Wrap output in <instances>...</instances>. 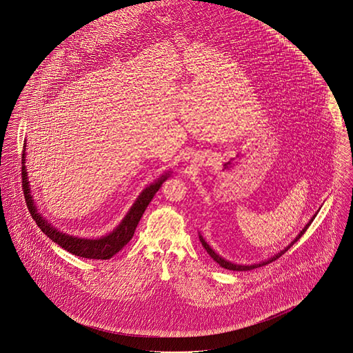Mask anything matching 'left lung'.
Masks as SVG:
<instances>
[{"label": "left lung", "mask_w": 353, "mask_h": 353, "mask_svg": "<svg viewBox=\"0 0 353 353\" xmlns=\"http://www.w3.org/2000/svg\"><path fill=\"white\" fill-rule=\"evenodd\" d=\"M316 217V215L312 217L310 219V221L302 228V231L299 232V236L292 242V243L289 244L285 250H282L281 252H278V254H275L272 258H270L269 261H265V262H261V263H258V265H248V266H245V265H236V263H231V262H228V261H225V259H223L221 256H219L217 255L216 252L210 247V244L207 243L205 241H204V238L201 236V235H199V239H200V242H201V244H203V247L205 248V251L210 254V256L215 261V262H217L221 268H224V269H227V270H234V272H247V270H252V269H256V268H261V266H265V265H269V263H272V262H274V261H276L278 258H281L282 256V254H285L293 244L296 243L297 241H299V238L305 234V231L307 230V227L312 224V221H313V219Z\"/></svg>", "instance_id": "left-lung-1"}]
</instances>
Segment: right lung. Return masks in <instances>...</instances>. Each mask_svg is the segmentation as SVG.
<instances>
[{
  "instance_id": "1",
  "label": "right lung",
  "mask_w": 353,
  "mask_h": 353,
  "mask_svg": "<svg viewBox=\"0 0 353 353\" xmlns=\"http://www.w3.org/2000/svg\"><path fill=\"white\" fill-rule=\"evenodd\" d=\"M24 161H26V153H23V168H21L23 190L30 210V215L36 220V224L52 242L59 244L61 248L67 250L74 255H78L81 258H88V259H110L112 255H115L119 250H122L130 242L146 207L149 205L156 192L161 188L163 181L169 176V173H165L157 181H154L153 184H150L149 187L142 190V193L138 196L136 203L133 204L130 211L126 214V216L123 217L121 224L112 232H110L109 235L102 236L99 239H83L78 236H70L67 234L57 231L46 219L39 215L36 207L33 205V200L29 194L30 190H29V181H28L27 169H26Z\"/></svg>"
}]
</instances>
